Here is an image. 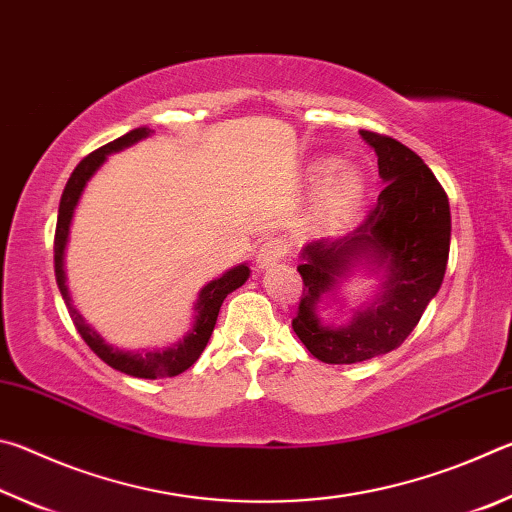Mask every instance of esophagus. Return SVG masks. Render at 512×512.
I'll return each instance as SVG.
<instances>
[{
  "mask_svg": "<svg viewBox=\"0 0 512 512\" xmlns=\"http://www.w3.org/2000/svg\"><path fill=\"white\" fill-rule=\"evenodd\" d=\"M284 255H287V248H284L282 241L268 239V241H264L262 246H259L255 259H257V266L259 268H271L277 262H282Z\"/></svg>",
  "mask_w": 512,
  "mask_h": 512,
  "instance_id": "obj_1",
  "label": "esophagus"
}]
</instances>
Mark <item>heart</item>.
I'll return each instance as SVG.
<instances>
[{"mask_svg": "<svg viewBox=\"0 0 512 512\" xmlns=\"http://www.w3.org/2000/svg\"><path fill=\"white\" fill-rule=\"evenodd\" d=\"M334 160H320L311 167V183L318 187L316 214L323 223H339L357 210L363 198V178L354 169L337 171Z\"/></svg>", "mask_w": 512, "mask_h": 512, "instance_id": "1", "label": "heart"}]
</instances>
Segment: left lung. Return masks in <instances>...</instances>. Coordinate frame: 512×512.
I'll return each mask as SVG.
<instances>
[{"mask_svg": "<svg viewBox=\"0 0 512 512\" xmlns=\"http://www.w3.org/2000/svg\"><path fill=\"white\" fill-rule=\"evenodd\" d=\"M361 137L375 149L386 185L352 235L311 241L298 266L302 296L291 327L325 363H361L400 348L443 284L449 259L452 216L443 185L409 146L372 131H361ZM359 256L389 268L385 296L350 326H320L313 311L317 298L331 292Z\"/></svg>", "mask_w": 512, "mask_h": 512, "instance_id": "obj_1", "label": "left lung"}]
</instances>
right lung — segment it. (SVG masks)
<instances>
[{"label":"right lung","instance_id":"obj_1","mask_svg":"<svg viewBox=\"0 0 512 512\" xmlns=\"http://www.w3.org/2000/svg\"><path fill=\"white\" fill-rule=\"evenodd\" d=\"M149 133H151L149 128H135V131L121 135V137H117V140L103 144L101 149L92 151L90 155H85V158L76 164V169L72 171V176H69L67 185L63 189V196H60L56 235H54V271H56L60 296H63V300H65L74 327L79 329L81 339L88 343V348L97 354L101 361H106L110 368L126 372V375H131V377L164 379V377L180 375V372H185L189 366H194L196 359L201 357V352L205 350V345H207V341H210V336L214 332L216 316H219V309L223 305L225 296L235 289H239L241 284L248 280V275H250L248 266L232 268V271L219 277V280L207 284L196 302L198 316H196V325L192 329V334H189L183 343H178L176 348H169L164 352H124L119 348H112V345H108V343H103L101 336L94 332V329L85 325L79 311L72 307V300H69V293L65 287V271H63V253H65V244H67L69 223H72L74 207H76V203H79V196L83 192L85 183H88L92 173L99 169V164H103L108 153L124 149V146H131Z\"/></svg>","mask_w":512,"mask_h":512}]
</instances>
